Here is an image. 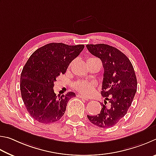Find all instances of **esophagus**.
I'll return each mask as SVG.
<instances>
[{
	"instance_id": "obj_1",
	"label": "esophagus",
	"mask_w": 156,
	"mask_h": 156,
	"mask_svg": "<svg viewBox=\"0 0 156 156\" xmlns=\"http://www.w3.org/2000/svg\"><path fill=\"white\" fill-rule=\"evenodd\" d=\"M78 97H80V98H81V99H84V100H86V101H88L89 100L88 98H86V97H84V96H82V95H78Z\"/></svg>"
}]
</instances>
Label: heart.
<instances>
[{"mask_svg":"<svg viewBox=\"0 0 156 156\" xmlns=\"http://www.w3.org/2000/svg\"><path fill=\"white\" fill-rule=\"evenodd\" d=\"M75 87L76 90L81 92V94L89 95L93 92L94 83L88 82V81H80L75 83Z\"/></svg>","mask_w":156,"mask_h":156,"instance_id":"heart-1","label":"heart"}]
</instances>
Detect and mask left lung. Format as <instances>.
<instances>
[{"instance_id": "left-lung-1", "label": "left lung", "mask_w": 156, "mask_h": 156, "mask_svg": "<svg viewBox=\"0 0 156 156\" xmlns=\"http://www.w3.org/2000/svg\"><path fill=\"white\" fill-rule=\"evenodd\" d=\"M86 47L102 62L104 73L101 94L105 99L104 103H101L99 114L87 116L98 127H113L127 114L137 90L134 69L128 57L114 46L98 44H87Z\"/></svg>"}]
</instances>
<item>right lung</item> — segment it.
Masks as SVG:
<instances>
[{"label":"right lung","instance_id":"add662e5","mask_svg":"<svg viewBox=\"0 0 156 156\" xmlns=\"http://www.w3.org/2000/svg\"><path fill=\"white\" fill-rule=\"evenodd\" d=\"M84 48V45L70 46L50 43L34 52L20 75L22 99L33 119L41 123H51L62 118L73 92L58 96L54 92V81L64 74L70 63Z\"/></svg>","mask_w":156,"mask_h":156}]
</instances>
